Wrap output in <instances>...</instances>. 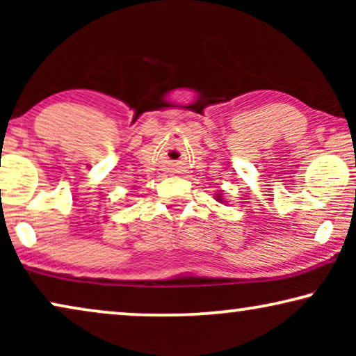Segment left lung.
<instances>
[{"label": "left lung", "instance_id": "8db88e82", "mask_svg": "<svg viewBox=\"0 0 356 356\" xmlns=\"http://www.w3.org/2000/svg\"><path fill=\"white\" fill-rule=\"evenodd\" d=\"M217 201H220V194H218V196H217Z\"/></svg>", "mask_w": 356, "mask_h": 356}]
</instances>
